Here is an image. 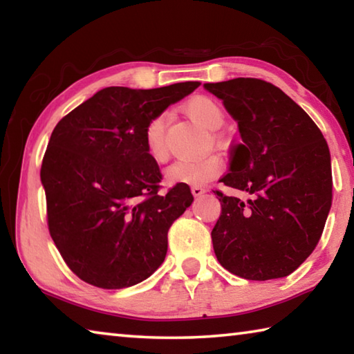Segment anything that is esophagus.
<instances>
[{"mask_svg":"<svg viewBox=\"0 0 354 354\" xmlns=\"http://www.w3.org/2000/svg\"><path fill=\"white\" fill-rule=\"evenodd\" d=\"M192 194H194L195 198H198L203 194H206V189L200 187V185H194V187H192Z\"/></svg>","mask_w":354,"mask_h":354,"instance_id":"obj_1","label":"esophagus"}]
</instances>
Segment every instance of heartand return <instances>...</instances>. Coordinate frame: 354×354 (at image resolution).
Returning <instances> with one entry per match:
<instances>
[{"label": "heart", "instance_id": "obj_1", "mask_svg": "<svg viewBox=\"0 0 354 354\" xmlns=\"http://www.w3.org/2000/svg\"><path fill=\"white\" fill-rule=\"evenodd\" d=\"M189 117L209 131L218 129L225 123V112L221 106L207 97H196L185 106ZM147 153L154 162H164L169 156L165 142V115L153 117L145 128ZM223 171V160L217 154L201 158L179 159L165 170V181L171 185H203L212 181Z\"/></svg>", "mask_w": 354, "mask_h": 354}]
</instances>
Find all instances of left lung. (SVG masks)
Here are the masks:
<instances>
[{
    "label": "left lung",
    "instance_id": "8db88e82",
    "mask_svg": "<svg viewBox=\"0 0 354 354\" xmlns=\"http://www.w3.org/2000/svg\"><path fill=\"white\" fill-rule=\"evenodd\" d=\"M236 120L241 142L220 179L248 200L215 190L218 262L251 281L284 278L313 253L333 201L331 156L322 131L295 101L256 77L205 84Z\"/></svg>",
    "mask_w": 354,
    "mask_h": 354
}]
</instances>
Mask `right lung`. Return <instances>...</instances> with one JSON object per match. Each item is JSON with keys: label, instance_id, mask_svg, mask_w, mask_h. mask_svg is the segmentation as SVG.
Listing matches in <instances>:
<instances>
[{"label": "right lung", "instance_id": "right-lung-1", "mask_svg": "<svg viewBox=\"0 0 354 354\" xmlns=\"http://www.w3.org/2000/svg\"><path fill=\"white\" fill-rule=\"evenodd\" d=\"M198 86L106 87L56 124L40 170L48 227L86 283L123 289L164 262L167 232L194 196L187 185L159 194L162 175L143 134L149 120Z\"/></svg>", "mask_w": 354, "mask_h": 354}]
</instances>
